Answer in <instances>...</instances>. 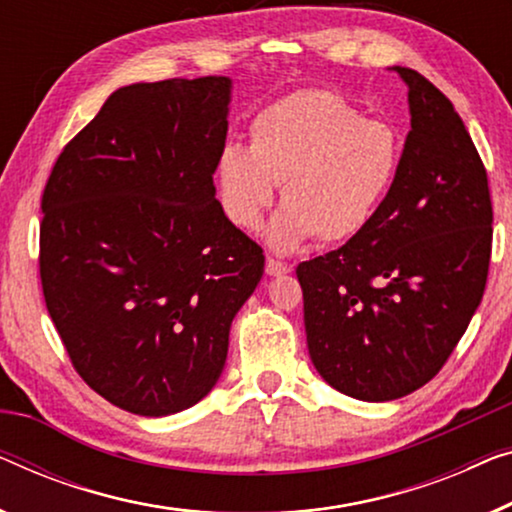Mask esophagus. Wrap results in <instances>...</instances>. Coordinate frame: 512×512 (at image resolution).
<instances>
[{
    "label": "esophagus",
    "mask_w": 512,
    "mask_h": 512,
    "mask_svg": "<svg viewBox=\"0 0 512 512\" xmlns=\"http://www.w3.org/2000/svg\"><path fill=\"white\" fill-rule=\"evenodd\" d=\"M265 272H268L270 277H279V274L291 272V265H288V263H281V261H277V258L268 256V261H265Z\"/></svg>",
    "instance_id": "1"
}]
</instances>
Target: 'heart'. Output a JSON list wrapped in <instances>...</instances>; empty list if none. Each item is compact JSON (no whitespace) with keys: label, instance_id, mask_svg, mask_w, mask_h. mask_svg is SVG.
<instances>
[{"label":"heart","instance_id":"obj_1","mask_svg":"<svg viewBox=\"0 0 512 512\" xmlns=\"http://www.w3.org/2000/svg\"><path fill=\"white\" fill-rule=\"evenodd\" d=\"M402 166V138L332 90H300L270 103L249 124V147H221L214 180L221 210L242 231L265 226L272 249L293 251L316 235L353 240L379 212Z\"/></svg>","mask_w":512,"mask_h":512}]
</instances>
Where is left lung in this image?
Wrapping results in <instances>:
<instances>
[{"label":"left lung","instance_id":"1","mask_svg":"<svg viewBox=\"0 0 512 512\" xmlns=\"http://www.w3.org/2000/svg\"><path fill=\"white\" fill-rule=\"evenodd\" d=\"M402 166L365 231L298 265L309 358L332 388L390 402L432 381L483 300L487 170L446 94L418 71Z\"/></svg>","mask_w":512,"mask_h":512}]
</instances>
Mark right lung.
<instances>
[{
  "mask_svg": "<svg viewBox=\"0 0 512 512\" xmlns=\"http://www.w3.org/2000/svg\"><path fill=\"white\" fill-rule=\"evenodd\" d=\"M228 103L226 76L120 87L43 189L48 314L83 381L138 416L184 411L214 388L263 277V249L214 198Z\"/></svg>",
  "mask_w": 512,
  "mask_h": 512,
  "instance_id": "right-lung-1",
  "label": "right lung"
}]
</instances>
